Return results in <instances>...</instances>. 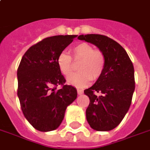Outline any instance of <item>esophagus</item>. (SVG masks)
I'll list each match as a JSON object with an SVG mask.
<instances>
[{
  "mask_svg": "<svg viewBox=\"0 0 150 150\" xmlns=\"http://www.w3.org/2000/svg\"><path fill=\"white\" fill-rule=\"evenodd\" d=\"M77 93H78L79 95H81L83 93V91L82 89H77Z\"/></svg>",
  "mask_w": 150,
  "mask_h": 150,
  "instance_id": "1",
  "label": "esophagus"
}]
</instances>
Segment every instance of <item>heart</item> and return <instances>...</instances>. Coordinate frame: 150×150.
<instances>
[{
    "label": "heart",
    "mask_w": 150,
    "mask_h": 150,
    "mask_svg": "<svg viewBox=\"0 0 150 150\" xmlns=\"http://www.w3.org/2000/svg\"><path fill=\"white\" fill-rule=\"evenodd\" d=\"M73 59L80 61L78 65V73L68 79V83L77 88L85 87L92 79L96 81L103 74L105 67V57L102 51L95 50L88 43H79L72 49ZM57 65L62 75L67 78L74 72L71 57L62 52L57 57Z\"/></svg>",
    "instance_id": "obj_1"
}]
</instances>
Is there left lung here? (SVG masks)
Masks as SVG:
<instances>
[{"mask_svg": "<svg viewBox=\"0 0 150 150\" xmlns=\"http://www.w3.org/2000/svg\"><path fill=\"white\" fill-rule=\"evenodd\" d=\"M78 39L96 45L105 54L103 74L84 90L90 100L86 118L93 129L110 131L121 122L132 103L135 90L133 64L126 50L108 36L88 34L79 35Z\"/></svg>", "mask_w": 150, "mask_h": 150, "instance_id": "1", "label": "left lung"}]
</instances>
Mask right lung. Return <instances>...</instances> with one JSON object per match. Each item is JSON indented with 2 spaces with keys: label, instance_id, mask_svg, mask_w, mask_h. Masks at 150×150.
Segmentation results:
<instances>
[{
  "label": "right lung",
  "instance_id": "1",
  "mask_svg": "<svg viewBox=\"0 0 150 150\" xmlns=\"http://www.w3.org/2000/svg\"><path fill=\"white\" fill-rule=\"evenodd\" d=\"M77 35L47 37L30 47L18 68V97L22 111L31 126L40 132L57 129L66 109L76 99L77 90L65 84L57 65V55ZM57 85L63 87L57 89Z\"/></svg>",
  "mask_w": 150,
  "mask_h": 150
}]
</instances>
